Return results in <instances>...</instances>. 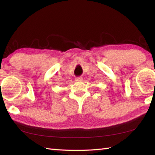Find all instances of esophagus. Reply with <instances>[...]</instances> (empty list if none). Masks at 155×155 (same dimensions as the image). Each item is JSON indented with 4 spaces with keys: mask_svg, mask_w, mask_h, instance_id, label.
Masks as SVG:
<instances>
[{
    "mask_svg": "<svg viewBox=\"0 0 155 155\" xmlns=\"http://www.w3.org/2000/svg\"><path fill=\"white\" fill-rule=\"evenodd\" d=\"M75 80H76V81H81V80H82V78H81V77H77L76 78H75Z\"/></svg>",
    "mask_w": 155,
    "mask_h": 155,
    "instance_id": "obj_1",
    "label": "esophagus"
}]
</instances>
